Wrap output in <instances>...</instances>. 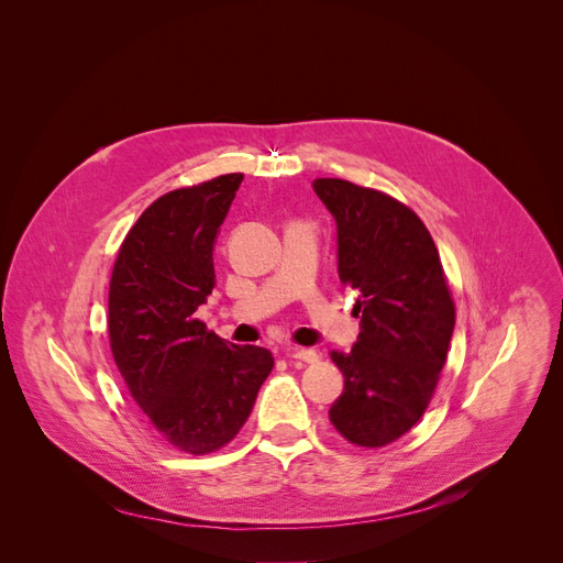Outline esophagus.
I'll return each instance as SVG.
<instances>
[{
  "instance_id": "1",
  "label": "esophagus",
  "mask_w": 563,
  "mask_h": 563,
  "mask_svg": "<svg viewBox=\"0 0 563 563\" xmlns=\"http://www.w3.org/2000/svg\"><path fill=\"white\" fill-rule=\"evenodd\" d=\"M287 356L294 358V361H302V363H316V361H318V352L305 350V347H291V350L287 352Z\"/></svg>"
}]
</instances>
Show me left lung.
<instances>
[{
  "instance_id": "1",
  "label": "left lung",
  "mask_w": 563,
  "mask_h": 563,
  "mask_svg": "<svg viewBox=\"0 0 563 563\" xmlns=\"http://www.w3.org/2000/svg\"><path fill=\"white\" fill-rule=\"evenodd\" d=\"M336 220L339 278L358 294L352 352L330 356L345 376L332 426L363 448L404 437L426 412L454 332V302L434 240L398 200L339 178H316Z\"/></svg>"
}]
</instances>
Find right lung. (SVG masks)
Instances as JSON below:
<instances>
[{
	"label": "right lung",
	"instance_id": "right-lung-1",
	"mask_svg": "<svg viewBox=\"0 0 563 563\" xmlns=\"http://www.w3.org/2000/svg\"><path fill=\"white\" fill-rule=\"evenodd\" d=\"M243 178L157 198L126 233L111 276L115 365L155 430L189 454L238 434L274 367L269 350L233 345L196 318L216 287L213 247Z\"/></svg>",
	"mask_w": 563,
	"mask_h": 563
}]
</instances>
